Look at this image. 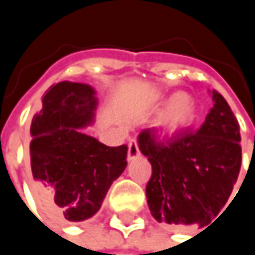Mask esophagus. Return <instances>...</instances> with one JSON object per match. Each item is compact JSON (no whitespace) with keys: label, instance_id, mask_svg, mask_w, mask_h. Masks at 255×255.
<instances>
[{"label":"esophagus","instance_id":"obj_1","mask_svg":"<svg viewBox=\"0 0 255 255\" xmlns=\"http://www.w3.org/2000/svg\"><path fill=\"white\" fill-rule=\"evenodd\" d=\"M140 156V147H138V143L137 140H131L129 144H128V159H135Z\"/></svg>","mask_w":255,"mask_h":255}]
</instances>
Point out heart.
<instances>
[{
    "label": "heart",
    "instance_id": "1",
    "mask_svg": "<svg viewBox=\"0 0 255 255\" xmlns=\"http://www.w3.org/2000/svg\"><path fill=\"white\" fill-rule=\"evenodd\" d=\"M195 111L196 106L190 96L176 93L171 96V102L168 103V106L159 114L155 126L161 134L174 135L190 126L195 118Z\"/></svg>",
    "mask_w": 255,
    "mask_h": 255
}]
</instances>
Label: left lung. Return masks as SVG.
<instances>
[{"label":"left lung","mask_w":255,"mask_h":255,"mask_svg":"<svg viewBox=\"0 0 255 255\" xmlns=\"http://www.w3.org/2000/svg\"><path fill=\"white\" fill-rule=\"evenodd\" d=\"M210 94L214 105L195 132H180L167 143H156L149 129L137 137L152 165L146 196L158 223L204 228L226 205L238 180L239 124L225 97L216 90Z\"/></svg>","instance_id":"obj_1"}]
</instances>
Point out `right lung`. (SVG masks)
<instances>
[{
	"label": "right lung",
	"mask_w": 255,
	"mask_h": 255,
	"mask_svg": "<svg viewBox=\"0 0 255 255\" xmlns=\"http://www.w3.org/2000/svg\"><path fill=\"white\" fill-rule=\"evenodd\" d=\"M96 90L62 81L42 99L30 124V186L38 202L68 222L91 219L127 167V146L111 147L85 134L96 121Z\"/></svg>",
	"instance_id": "right-lung-1"
}]
</instances>
